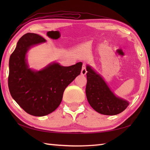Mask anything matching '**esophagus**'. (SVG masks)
Instances as JSON below:
<instances>
[{
    "instance_id": "34e87169",
    "label": "esophagus",
    "mask_w": 150,
    "mask_h": 150,
    "mask_svg": "<svg viewBox=\"0 0 150 150\" xmlns=\"http://www.w3.org/2000/svg\"><path fill=\"white\" fill-rule=\"evenodd\" d=\"M87 69H86V67H85V65L84 64L83 65V67H82V69H81V75H85L86 73H87Z\"/></svg>"
}]
</instances>
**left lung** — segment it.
Returning <instances> with one entry per match:
<instances>
[{
  "label": "left lung",
  "instance_id": "1",
  "mask_svg": "<svg viewBox=\"0 0 150 150\" xmlns=\"http://www.w3.org/2000/svg\"><path fill=\"white\" fill-rule=\"evenodd\" d=\"M87 83L86 96L94 110L105 115H116L129 105L128 100L116 96L108 87L102 76L89 65H87Z\"/></svg>",
  "mask_w": 150,
  "mask_h": 150
}]
</instances>
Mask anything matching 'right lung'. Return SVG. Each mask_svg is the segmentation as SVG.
<instances>
[{
  "label": "right lung",
  "mask_w": 150,
  "mask_h": 150,
  "mask_svg": "<svg viewBox=\"0 0 150 150\" xmlns=\"http://www.w3.org/2000/svg\"><path fill=\"white\" fill-rule=\"evenodd\" d=\"M46 42L27 33L17 42L9 59L8 88L13 99L29 115L43 116L56 109L65 88L81 73L82 62L69 67L52 63L40 71L29 68L26 54L30 48Z\"/></svg>",
  "instance_id": "obj_1"
}]
</instances>
